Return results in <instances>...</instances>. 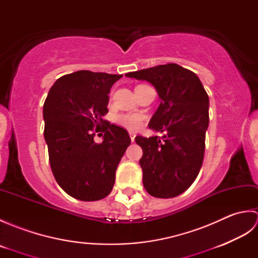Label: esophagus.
Listing matches in <instances>:
<instances>
[{
	"mask_svg": "<svg viewBox=\"0 0 258 258\" xmlns=\"http://www.w3.org/2000/svg\"><path fill=\"white\" fill-rule=\"evenodd\" d=\"M130 138H131V141L134 142L135 141V134L134 133H130Z\"/></svg>",
	"mask_w": 258,
	"mask_h": 258,
	"instance_id": "1",
	"label": "esophagus"
}]
</instances>
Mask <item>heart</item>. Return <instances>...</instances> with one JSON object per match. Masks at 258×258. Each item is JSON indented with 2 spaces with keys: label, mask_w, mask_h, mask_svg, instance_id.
Returning a JSON list of instances; mask_svg holds the SVG:
<instances>
[{
  "label": "heart",
  "mask_w": 258,
  "mask_h": 258,
  "mask_svg": "<svg viewBox=\"0 0 258 258\" xmlns=\"http://www.w3.org/2000/svg\"><path fill=\"white\" fill-rule=\"evenodd\" d=\"M116 122L125 128H127L130 131H135L139 130L141 126L143 125V116L135 113L120 114L116 117Z\"/></svg>",
  "instance_id": "heart-1"
}]
</instances>
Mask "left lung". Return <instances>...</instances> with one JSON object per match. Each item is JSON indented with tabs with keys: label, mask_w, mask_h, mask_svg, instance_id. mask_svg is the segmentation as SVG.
Returning <instances> with one entry per match:
<instances>
[{
	"label": "left lung",
	"mask_w": 258,
	"mask_h": 258,
	"mask_svg": "<svg viewBox=\"0 0 258 258\" xmlns=\"http://www.w3.org/2000/svg\"><path fill=\"white\" fill-rule=\"evenodd\" d=\"M147 81L155 87L161 104L149 127L158 136H136L143 150L140 164L143 185L150 195L171 199L187 189L196 179L205 152L210 122V100L202 82L191 71L169 63L125 74Z\"/></svg>",
	"instance_id": "1"
}]
</instances>
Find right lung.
Instances as JSON below:
<instances>
[{
	"mask_svg": "<svg viewBox=\"0 0 258 258\" xmlns=\"http://www.w3.org/2000/svg\"><path fill=\"white\" fill-rule=\"evenodd\" d=\"M122 76L91 71L63 75L43 106L53 175L76 200L98 201L111 193L118 163L131 144L127 131L103 119L109 90ZM96 132L104 133L101 144L94 142Z\"/></svg>",
	"mask_w": 258,
	"mask_h": 258,
	"instance_id": "right-lung-1",
	"label": "right lung"
}]
</instances>
